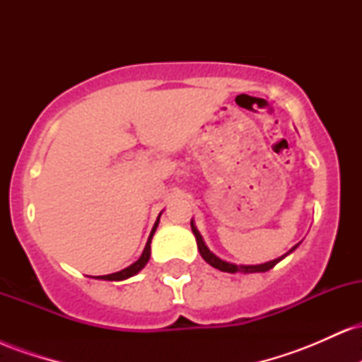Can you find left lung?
<instances>
[{
    "label": "left lung",
    "instance_id": "obj_1",
    "mask_svg": "<svg viewBox=\"0 0 362 362\" xmlns=\"http://www.w3.org/2000/svg\"><path fill=\"white\" fill-rule=\"evenodd\" d=\"M190 228H192V233L195 235V240H197V248L199 252H201L202 259H204L207 264L213 265L214 269H219L221 272H230V274H236V272H243V274H253V272H267L271 271L276 264H279V262L284 259V257H288L291 252L296 250V247H293L288 253H284V255L279 257V259H274L271 262H265V264H259V265H236V264H231V262H226V260H221L219 257H216L213 252L209 250V248L206 247L204 240H202L201 233L197 231V228H195L194 221H190Z\"/></svg>",
    "mask_w": 362,
    "mask_h": 362
}]
</instances>
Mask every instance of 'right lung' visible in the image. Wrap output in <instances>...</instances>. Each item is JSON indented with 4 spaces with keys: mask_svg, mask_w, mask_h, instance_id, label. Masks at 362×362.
<instances>
[{
    "mask_svg": "<svg viewBox=\"0 0 362 362\" xmlns=\"http://www.w3.org/2000/svg\"><path fill=\"white\" fill-rule=\"evenodd\" d=\"M160 216H161V213H160ZM160 216H158L155 226H153L151 235H149V238H148V242H146V247H144L143 253H141V257H139L138 260L134 262V264H131V265H129V267L122 269V271H119V272L109 274V276H97V277H95V279H103V281H124V279H129V277L136 276V274H138V272L141 271V269H143L144 265L148 264L149 255H151V238H153V235H155V231H156V228H158V223H160Z\"/></svg>",
    "mask_w": 362,
    "mask_h": 362,
    "instance_id": "obj_1",
    "label": "right lung"
}]
</instances>
